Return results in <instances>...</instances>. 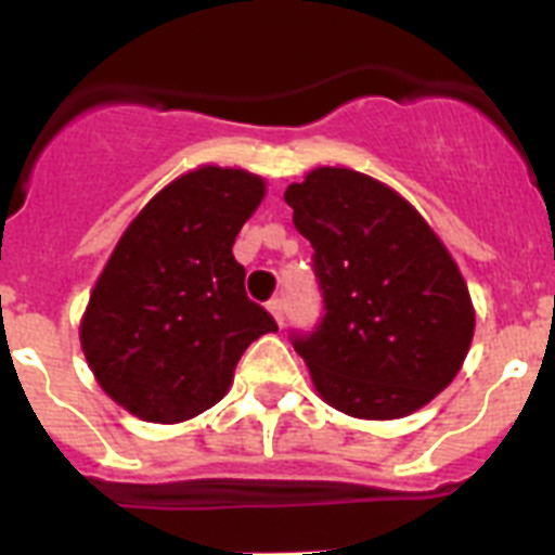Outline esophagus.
<instances>
[{"label":"esophagus","mask_w":555,"mask_h":555,"mask_svg":"<svg viewBox=\"0 0 555 555\" xmlns=\"http://www.w3.org/2000/svg\"><path fill=\"white\" fill-rule=\"evenodd\" d=\"M269 311H272V317L278 320V325H283V313H286V300L283 297H274V300H269Z\"/></svg>","instance_id":"1"}]
</instances>
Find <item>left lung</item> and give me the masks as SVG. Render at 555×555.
I'll list each match as a JSON object with an SVG mask.
<instances>
[{
    "mask_svg": "<svg viewBox=\"0 0 555 555\" xmlns=\"http://www.w3.org/2000/svg\"><path fill=\"white\" fill-rule=\"evenodd\" d=\"M311 242L322 320L292 331L333 409L397 420L430 403L464 364L475 311L459 267L416 208L361 171L313 169L286 189Z\"/></svg>",
    "mask_w": 555,
    "mask_h": 555,
    "instance_id": "8db88e82",
    "label": "left lung"
}]
</instances>
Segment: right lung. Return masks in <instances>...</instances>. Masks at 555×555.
<instances>
[{"label":"right lung","instance_id":"right-lung-1","mask_svg":"<svg viewBox=\"0 0 555 555\" xmlns=\"http://www.w3.org/2000/svg\"><path fill=\"white\" fill-rule=\"evenodd\" d=\"M263 180L203 166L144 205L113 249L80 325L102 389L146 423H183L222 400L255 338L278 322L233 258Z\"/></svg>","mask_w":555,"mask_h":555}]
</instances>
